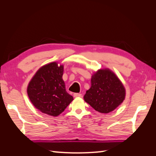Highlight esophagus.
I'll return each instance as SVG.
<instances>
[{"label": "esophagus", "mask_w": 156, "mask_h": 156, "mask_svg": "<svg viewBox=\"0 0 156 156\" xmlns=\"http://www.w3.org/2000/svg\"><path fill=\"white\" fill-rule=\"evenodd\" d=\"M73 97H75V98L81 97V94H78V93H74L73 94Z\"/></svg>", "instance_id": "34e87169"}]
</instances>
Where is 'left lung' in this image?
Returning <instances> with one entry per match:
<instances>
[{"label": "left lung", "mask_w": 156, "mask_h": 156, "mask_svg": "<svg viewBox=\"0 0 156 156\" xmlns=\"http://www.w3.org/2000/svg\"><path fill=\"white\" fill-rule=\"evenodd\" d=\"M124 86L109 69H100L92 75L91 87L84 100L96 111L108 113L120 105L125 98Z\"/></svg>", "instance_id": "1"}]
</instances>
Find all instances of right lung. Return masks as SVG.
I'll list each match as a JSON object with an SVG mask.
<instances>
[{"instance_id": "right-lung-1", "label": "right lung", "mask_w": 156, "mask_h": 156, "mask_svg": "<svg viewBox=\"0 0 156 156\" xmlns=\"http://www.w3.org/2000/svg\"><path fill=\"white\" fill-rule=\"evenodd\" d=\"M64 68L51 62L41 67L29 84L28 96L41 112L56 116L61 114L73 100L66 90L62 79Z\"/></svg>"}]
</instances>
